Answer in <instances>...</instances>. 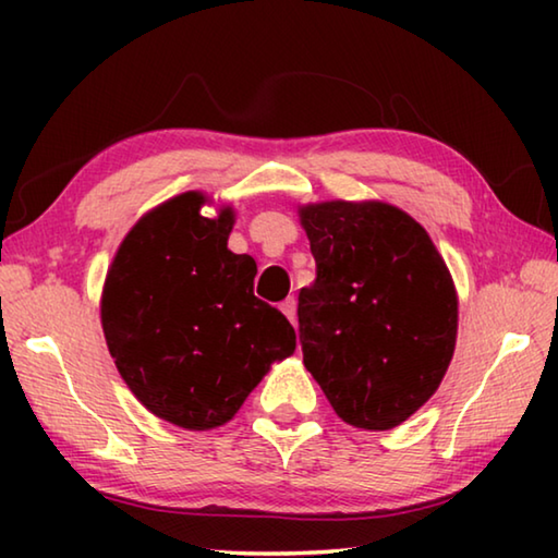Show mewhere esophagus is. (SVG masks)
Returning <instances> with one entry per match:
<instances>
[{
  "mask_svg": "<svg viewBox=\"0 0 558 558\" xmlns=\"http://www.w3.org/2000/svg\"><path fill=\"white\" fill-rule=\"evenodd\" d=\"M280 310H282V315H286L292 325L298 323V300H295V298L282 300V302H280Z\"/></svg>",
  "mask_w": 558,
  "mask_h": 558,
  "instance_id": "34e87169",
  "label": "esophagus"
}]
</instances>
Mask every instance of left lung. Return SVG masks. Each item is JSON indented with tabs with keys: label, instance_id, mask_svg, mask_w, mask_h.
Wrapping results in <instances>:
<instances>
[{
	"label": "left lung",
	"instance_id": "1",
	"mask_svg": "<svg viewBox=\"0 0 558 558\" xmlns=\"http://www.w3.org/2000/svg\"><path fill=\"white\" fill-rule=\"evenodd\" d=\"M315 282L300 290L302 362L349 426L389 430L448 372L458 298L436 245L381 202L300 209Z\"/></svg>",
	"mask_w": 558,
	"mask_h": 558
}]
</instances>
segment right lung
Masks as SVG:
<instances>
[{
    "mask_svg": "<svg viewBox=\"0 0 558 558\" xmlns=\"http://www.w3.org/2000/svg\"><path fill=\"white\" fill-rule=\"evenodd\" d=\"M199 192L143 216L118 248L102 290L106 342L147 411L174 426H223L295 329L253 295L256 260L229 251L233 211L199 214Z\"/></svg>",
    "mask_w": 558,
    "mask_h": 558,
    "instance_id": "1",
    "label": "right lung"
}]
</instances>
